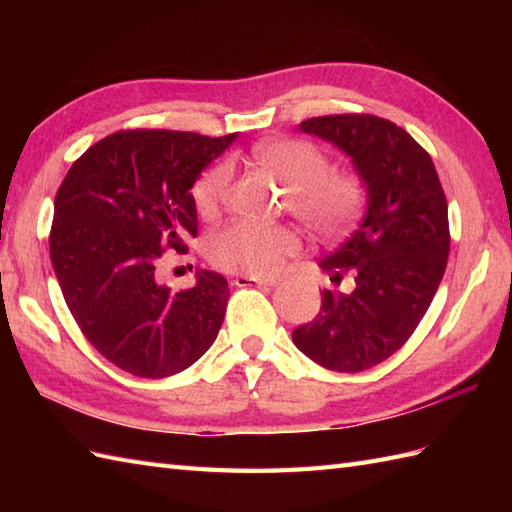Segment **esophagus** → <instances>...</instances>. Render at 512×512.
<instances>
[{
    "instance_id": "1",
    "label": "esophagus",
    "mask_w": 512,
    "mask_h": 512,
    "mask_svg": "<svg viewBox=\"0 0 512 512\" xmlns=\"http://www.w3.org/2000/svg\"><path fill=\"white\" fill-rule=\"evenodd\" d=\"M235 286L244 288V286H277L279 284V277H253V275H239L233 281Z\"/></svg>"
}]
</instances>
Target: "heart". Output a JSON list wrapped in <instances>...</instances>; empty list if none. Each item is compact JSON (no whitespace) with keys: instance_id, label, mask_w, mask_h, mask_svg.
<instances>
[{"instance_id":"obj_1","label":"heart","mask_w":512,"mask_h":512,"mask_svg":"<svg viewBox=\"0 0 512 512\" xmlns=\"http://www.w3.org/2000/svg\"><path fill=\"white\" fill-rule=\"evenodd\" d=\"M253 158L288 189V206L312 233L321 237L345 235L365 206L363 180L350 171H328L323 151L299 138L268 140L255 147ZM231 180L226 162L211 167L193 187L200 213H211ZM299 250V237L286 226H257L233 222L217 231L206 246L209 259L224 270L270 273Z\"/></svg>"}]
</instances>
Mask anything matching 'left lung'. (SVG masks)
<instances>
[{
  "instance_id": "8db88e82",
  "label": "left lung",
  "mask_w": 512,
  "mask_h": 512,
  "mask_svg": "<svg viewBox=\"0 0 512 512\" xmlns=\"http://www.w3.org/2000/svg\"><path fill=\"white\" fill-rule=\"evenodd\" d=\"M352 158L367 206L361 224L319 262L350 290H323L321 312L292 332L299 350L334 372L356 374L400 350L442 281L449 206L431 156L405 129L369 114L308 118L299 125Z\"/></svg>"
}]
</instances>
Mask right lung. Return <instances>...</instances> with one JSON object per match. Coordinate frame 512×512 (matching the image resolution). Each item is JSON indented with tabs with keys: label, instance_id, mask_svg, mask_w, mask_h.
I'll list each match as a JSON object with an SVG mask.
<instances>
[{
	"label": "right lung",
	"instance_id": "right-lung-1",
	"mask_svg": "<svg viewBox=\"0 0 512 512\" xmlns=\"http://www.w3.org/2000/svg\"><path fill=\"white\" fill-rule=\"evenodd\" d=\"M167 129L116 132L70 167L54 198L50 259L79 323L107 361L140 378L191 367L222 328L228 281L198 270L195 286L158 281L167 248L198 233L191 187L233 145Z\"/></svg>",
	"mask_w": 512,
	"mask_h": 512
}]
</instances>
